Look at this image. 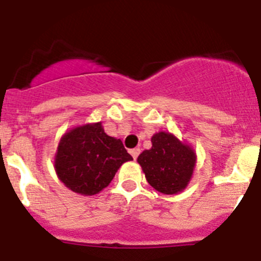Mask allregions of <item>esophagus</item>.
I'll list each match as a JSON object with an SVG mask.
<instances>
[{"mask_svg":"<svg viewBox=\"0 0 261 261\" xmlns=\"http://www.w3.org/2000/svg\"><path fill=\"white\" fill-rule=\"evenodd\" d=\"M130 154H132V157H133L134 160H137V157H138V154H139V152H141V149L139 148H133V149H130Z\"/></svg>","mask_w":261,"mask_h":261,"instance_id":"1","label":"esophagus"}]
</instances>
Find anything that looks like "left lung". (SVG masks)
<instances>
[{
  "mask_svg": "<svg viewBox=\"0 0 261 261\" xmlns=\"http://www.w3.org/2000/svg\"><path fill=\"white\" fill-rule=\"evenodd\" d=\"M151 142L152 148L142 152L137 160L148 184L164 194L181 192L194 170V151L165 132L154 134Z\"/></svg>",
  "mask_w": 261,
  "mask_h": 261,
  "instance_id": "obj_1",
  "label": "left lung"
}]
</instances>
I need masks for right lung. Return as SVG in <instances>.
I'll return each mask as SVG.
<instances>
[{
	"label": "right lung",
	"mask_w": 261,
	"mask_h": 261,
	"mask_svg": "<svg viewBox=\"0 0 261 261\" xmlns=\"http://www.w3.org/2000/svg\"><path fill=\"white\" fill-rule=\"evenodd\" d=\"M133 157L120 139L108 136L101 123L74 128L62 137L56 156V171L67 188L94 195L109 185L115 172Z\"/></svg>",
	"instance_id": "1"
}]
</instances>
